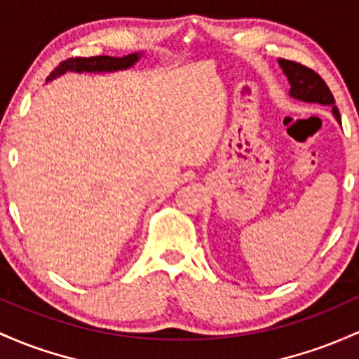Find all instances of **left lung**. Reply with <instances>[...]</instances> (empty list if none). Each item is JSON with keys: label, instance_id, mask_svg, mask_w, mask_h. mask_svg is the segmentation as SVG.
I'll return each instance as SVG.
<instances>
[{"label": "left lung", "instance_id": "1", "mask_svg": "<svg viewBox=\"0 0 359 359\" xmlns=\"http://www.w3.org/2000/svg\"><path fill=\"white\" fill-rule=\"evenodd\" d=\"M283 71L288 76L291 85L290 95L303 102H317L322 105H334V95L329 90V86L318 73L313 69L306 68L300 62L288 61V59H279ZM334 116L341 122V114L337 107H332Z\"/></svg>", "mask_w": 359, "mask_h": 359}]
</instances>
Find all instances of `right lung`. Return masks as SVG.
Masks as SVG:
<instances>
[{
	"mask_svg": "<svg viewBox=\"0 0 359 359\" xmlns=\"http://www.w3.org/2000/svg\"><path fill=\"white\" fill-rule=\"evenodd\" d=\"M140 59V54H128L124 57H110V56H92V57H69L66 61L59 62L50 74L47 76V81L53 78L59 76V74L66 73V71H93V73H100V71H117L126 69L133 66Z\"/></svg>",
	"mask_w": 359,
	"mask_h": 359,
	"instance_id": "1",
	"label": "right lung"
}]
</instances>
